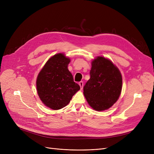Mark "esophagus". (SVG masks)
<instances>
[{"mask_svg":"<svg viewBox=\"0 0 154 154\" xmlns=\"http://www.w3.org/2000/svg\"><path fill=\"white\" fill-rule=\"evenodd\" d=\"M79 85H80L81 89H83V82H79Z\"/></svg>","mask_w":154,"mask_h":154,"instance_id":"1","label":"esophagus"}]
</instances>
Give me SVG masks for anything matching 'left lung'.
<instances>
[{"mask_svg":"<svg viewBox=\"0 0 154 154\" xmlns=\"http://www.w3.org/2000/svg\"><path fill=\"white\" fill-rule=\"evenodd\" d=\"M91 78L83 87L87 103L96 111L109 109L119 99L122 89V76L113 62L103 57L92 61Z\"/></svg>","mask_w":154,"mask_h":154,"instance_id":"8db88e82","label":"left lung"}]
</instances>
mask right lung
Wrapping results in <instances>:
<instances>
[{
  "label": "right lung",
  "mask_w": 154,
  "mask_h": 154,
  "mask_svg": "<svg viewBox=\"0 0 154 154\" xmlns=\"http://www.w3.org/2000/svg\"><path fill=\"white\" fill-rule=\"evenodd\" d=\"M69 58L63 53L51 57L41 69L36 78V90L42 102L53 110L67 105L80 89L69 71Z\"/></svg>",
  "instance_id": "right-lung-1"
}]
</instances>
